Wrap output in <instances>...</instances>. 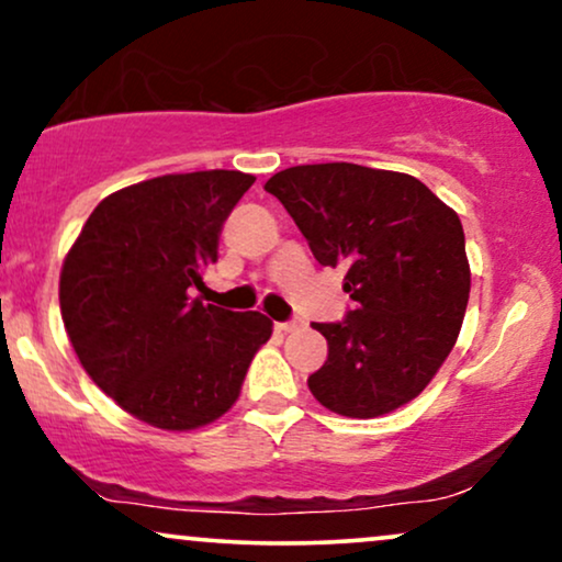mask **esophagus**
Wrapping results in <instances>:
<instances>
[{"label": "esophagus", "instance_id": "esophagus-1", "mask_svg": "<svg viewBox=\"0 0 562 562\" xmlns=\"http://www.w3.org/2000/svg\"><path fill=\"white\" fill-rule=\"evenodd\" d=\"M276 328L283 330V334H292V330L302 328V321H286V323H276Z\"/></svg>", "mask_w": 562, "mask_h": 562}]
</instances>
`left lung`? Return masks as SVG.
I'll list each match as a JSON object with an SVG mask.
<instances>
[{
    "mask_svg": "<svg viewBox=\"0 0 562 562\" xmlns=\"http://www.w3.org/2000/svg\"><path fill=\"white\" fill-rule=\"evenodd\" d=\"M321 266L344 270L349 313L315 323L328 359L307 378L330 412L372 419L425 391L467 313V239L456 211L419 179L359 164H307L273 175Z\"/></svg>",
    "mask_w": 562,
    "mask_h": 562,
    "instance_id": "left-lung-1",
    "label": "left lung"
}]
</instances>
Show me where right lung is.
Masks as SVG:
<instances>
[{
  "label": "right lung",
  "instance_id": "right-lung-1",
  "mask_svg": "<svg viewBox=\"0 0 562 562\" xmlns=\"http://www.w3.org/2000/svg\"><path fill=\"white\" fill-rule=\"evenodd\" d=\"M252 182L213 169L124 187L95 205L61 266V321L80 364L158 429L182 432L226 414L273 334L266 315L192 296Z\"/></svg>",
  "mask_w": 562,
  "mask_h": 562
}]
</instances>
